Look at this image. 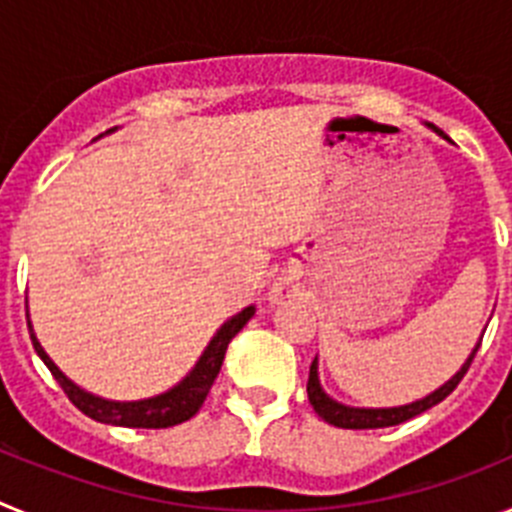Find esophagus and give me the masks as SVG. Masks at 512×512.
<instances>
[{
  "label": "esophagus",
  "instance_id": "obj_1",
  "mask_svg": "<svg viewBox=\"0 0 512 512\" xmlns=\"http://www.w3.org/2000/svg\"><path fill=\"white\" fill-rule=\"evenodd\" d=\"M282 297H287V289H277L274 292V300H282Z\"/></svg>",
  "mask_w": 512,
  "mask_h": 512
}]
</instances>
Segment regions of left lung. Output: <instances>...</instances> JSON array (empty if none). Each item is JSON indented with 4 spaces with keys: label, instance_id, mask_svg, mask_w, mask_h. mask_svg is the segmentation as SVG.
<instances>
[{
    "label": "left lung",
    "instance_id": "obj_1",
    "mask_svg": "<svg viewBox=\"0 0 512 512\" xmlns=\"http://www.w3.org/2000/svg\"><path fill=\"white\" fill-rule=\"evenodd\" d=\"M436 133L443 135L441 130H436ZM443 138H446V135H443ZM479 343H482V338H479ZM479 343L474 346V351L469 354V359L461 364V369L449 379V382L441 384L436 392H431V395L423 397V400L410 402V405H400V408H348V405L336 402L333 397L325 395L323 392V387H320V379H318V359L310 364L307 397H310L312 410H315V413H318L325 423L336 425V428H354V431H361V428H387V425H400V423H405V420L415 418V415L425 413V410H431L433 405H438L441 400H446V397L456 390V384L464 379V374H467L474 354H477Z\"/></svg>",
    "mask_w": 512,
    "mask_h": 512
}]
</instances>
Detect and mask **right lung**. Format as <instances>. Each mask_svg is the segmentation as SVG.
<instances>
[{
	"label": "right lung",
	"mask_w": 512,
	"mask_h": 512,
	"mask_svg": "<svg viewBox=\"0 0 512 512\" xmlns=\"http://www.w3.org/2000/svg\"><path fill=\"white\" fill-rule=\"evenodd\" d=\"M253 312H256V307L248 305L246 310L233 315L223 328L217 330L215 338L210 341V346L205 348V354L200 356V361L194 364L192 372H189L182 382L176 384V387H171L164 395L135 402L104 400V397H97L92 395V392L81 390L79 384L71 382V379L53 364L51 356L45 354L43 346H40V341L33 333L30 315H27V328H30V338H33V346L35 351H38L40 359H43V364L51 369L56 382L61 384V390L66 392V397L74 402L81 413L89 415V418L97 420V423L122 425V428H171V425H179L184 423V420L192 418V415H197V410L202 408V402L207 400V392H210L212 382H215L217 374H220L228 343L241 333L243 325L253 318Z\"/></svg>",
	"instance_id": "add662e5"
}]
</instances>
